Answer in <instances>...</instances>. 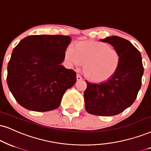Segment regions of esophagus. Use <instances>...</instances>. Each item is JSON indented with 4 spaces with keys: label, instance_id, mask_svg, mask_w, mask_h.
Instances as JSON below:
<instances>
[{
    "label": "esophagus",
    "instance_id": "obj_1",
    "mask_svg": "<svg viewBox=\"0 0 151 151\" xmlns=\"http://www.w3.org/2000/svg\"><path fill=\"white\" fill-rule=\"evenodd\" d=\"M77 81H81L82 80V77L79 75V74H77Z\"/></svg>",
    "mask_w": 151,
    "mask_h": 151
}]
</instances>
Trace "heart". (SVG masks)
I'll list each match as a JSON object with an SVG mask.
<instances>
[{
    "label": "heart",
    "mask_w": 151,
    "mask_h": 151,
    "mask_svg": "<svg viewBox=\"0 0 151 151\" xmlns=\"http://www.w3.org/2000/svg\"><path fill=\"white\" fill-rule=\"evenodd\" d=\"M65 56L67 61L74 65L81 66L84 63L85 75L96 83L113 77L121 63L118 51L109 44L99 41H83L74 47L69 46Z\"/></svg>",
    "instance_id": "b5f03b06"
}]
</instances>
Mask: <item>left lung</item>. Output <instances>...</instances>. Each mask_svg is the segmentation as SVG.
<instances>
[{"mask_svg": "<svg viewBox=\"0 0 151 151\" xmlns=\"http://www.w3.org/2000/svg\"><path fill=\"white\" fill-rule=\"evenodd\" d=\"M101 41L110 44L118 51L121 63L115 75L104 83L86 81L85 108L93 115L111 116L123 112L136 100L142 86L144 67L140 52L130 42L116 35Z\"/></svg>", "mask_w": 151, "mask_h": 151, "instance_id": "obj_1", "label": "left lung"}]
</instances>
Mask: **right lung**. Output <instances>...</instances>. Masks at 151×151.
Wrapping results in <instances>:
<instances>
[{"instance_id":"1","label":"right lung","mask_w":151,"mask_h":151,"mask_svg":"<svg viewBox=\"0 0 151 151\" xmlns=\"http://www.w3.org/2000/svg\"><path fill=\"white\" fill-rule=\"evenodd\" d=\"M71 37L30 35L13 49L7 65V83L17 102L30 111L57 109L63 95L77 81V74L63 61Z\"/></svg>"}]
</instances>
